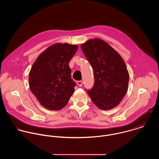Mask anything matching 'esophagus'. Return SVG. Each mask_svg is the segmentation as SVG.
<instances>
[{"label":"esophagus","mask_w":159,"mask_h":159,"mask_svg":"<svg viewBox=\"0 0 159 159\" xmlns=\"http://www.w3.org/2000/svg\"><path fill=\"white\" fill-rule=\"evenodd\" d=\"M77 84L80 86V87H81L82 85H83V82L81 81H77Z\"/></svg>","instance_id":"1"}]
</instances>
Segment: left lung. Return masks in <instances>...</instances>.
<instances>
[{
    "mask_svg": "<svg viewBox=\"0 0 159 159\" xmlns=\"http://www.w3.org/2000/svg\"><path fill=\"white\" fill-rule=\"evenodd\" d=\"M91 64L94 85L88 95L99 109L111 110L117 107L128 90L129 74L120 55L100 39H90L81 45Z\"/></svg>",
    "mask_w": 159,
    "mask_h": 159,
    "instance_id": "1",
    "label": "left lung"
}]
</instances>
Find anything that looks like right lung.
Listing matches in <instances>:
<instances>
[{
  "label": "right lung",
  "mask_w": 159,
  "mask_h": 159,
  "mask_svg": "<svg viewBox=\"0 0 159 159\" xmlns=\"http://www.w3.org/2000/svg\"><path fill=\"white\" fill-rule=\"evenodd\" d=\"M78 46L56 43L42 52L33 64L29 75L32 93L46 109H62L75 92L68 63Z\"/></svg>",
  "instance_id": "add662e5"
}]
</instances>
